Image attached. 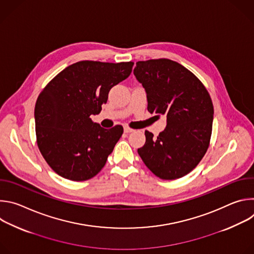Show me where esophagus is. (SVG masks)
<instances>
[{
    "instance_id": "1",
    "label": "esophagus",
    "mask_w": 254,
    "mask_h": 254,
    "mask_svg": "<svg viewBox=\"0 0 254 254\" xmlns=\"http://www.w3.org/2000/svg\"><path fill=\"white\" fill-rule=\"evenodd\" d=\"M124 129H125V132H126V133H130V132L133 131V129L130 128V127H125Z\"/></svg>"
}]
</instances>
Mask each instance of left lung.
<instances>
[{"mask_svg":"<svg viewBox=\"0 0 254 254\" xmlns=\"http://www.w3.org/2000/svg\"><path fill=\"white\" fill-rule=\"evenodd\" d=\"M133 74L146 90L148 111L167 118V127L157 137L144 131L139 157L163 180L189 174L210 143L214 108L207 89L190 70L166 58L136 62Z\"/></svg>","mask_w":254,"mask_h":254,"instance_id":"8db88e82","label":"left lung"}]
</instances>
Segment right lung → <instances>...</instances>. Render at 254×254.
Listing matches in <instances>:
<instances>
[{
  "instance_id": "1",
  "label": "right lung",
  "mask_w": 254,
  "mask_h": 254,
  "mask_svg": "<svg viewBox=\"0 0 254 254\" xmlns=\"http://www.w3.org/2000/svg\"><path fill=\"white\" fill-rule=\"evenodd\" d=\"M133 62L79 61L58 73L35 105L38 148L59 176L71 181L93 178L104 167L124 127L93 123L110 90L130 74Z\"/></svg>"
}]
</instances>
